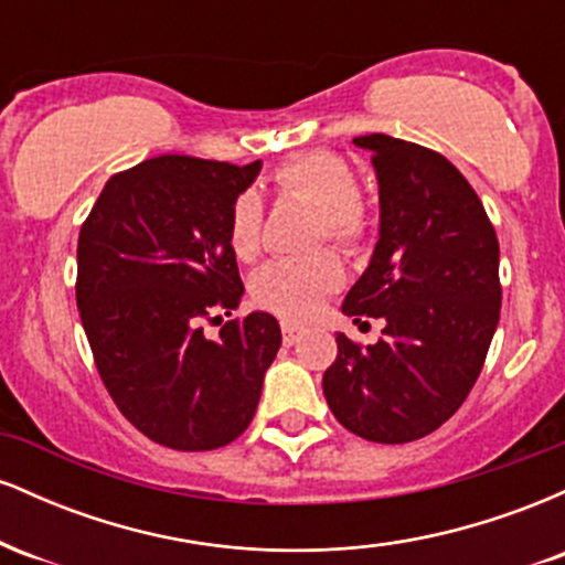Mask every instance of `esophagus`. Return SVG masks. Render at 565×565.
I'll return each instance as SVG.
<instances>
[{
    "label": "esophagus",
    "mask_w": 565,
    "mask_h": 565,
    "mask_svg": "<svg viewBox=\"0 0 565 565\" xmlns=\"http://www.w3.org/2000/svg\"><path fill=\"white\" fill-rule=\"evenodd\" d=\"M281 332H284V345H295V342H300V337H302V329L297 327V323H289V321L281 323Z\"/></svg>",
    "instance_id": "1"
}]
</instances>
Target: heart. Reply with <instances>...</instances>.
Wrapping results in <instances>:
<instances>
[{"instance_id":"b5f03b06","label":"heart","mask_w":565,"mask_h":565,"mask_svg":"<svg viewBox=\"0 0 565 565\" xmlns=\"http://www.w3.org/2000/svg\"><path fill=\"white\" fill-rule=\"evenodd\" d=\"M281 193L319 210V238L329 236L345 249H359L369 233V212L355 196L353 167L332 151H305L284 161L274 172ZM263 201L255 191L233 199L228 212V244L233 255L249 260L260 249ZM345 281V270L332 252L308 260L270 263L252 278V297L260 308L289 321H305Z\"/></svg>"}]
</instances>
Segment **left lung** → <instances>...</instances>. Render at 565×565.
Listing matches in <instances>:
<instances>
[{
  "instance_id": "obj_1",
  "label": "left lung",
  "mask_w": 565,
  "mask_h": 565,
  "mask_svg": "<svg viewBox=\"0 0 565 565\" xmlns=\"http://www.w3.org/2000/svg\"><path fill=\"white\" fill-rule=\"evenodd\" d=\"M380 188L372 260L342 313L382 319L359 348L337 332L323 395L337 423L374 444L438 430L481 374L499 323V242L462 172L436 151L391 135H361Z\"/></svg>"
}]
</instances>
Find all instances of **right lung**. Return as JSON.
<instances>
[{
	"label": "right lung",
	"instance_id": "right-lung-1",
	"mask_svg": "<svg viewBox=\"0 0 565 565\" xmlns=\"http://www.w3.org/2000/svg\"><path fill=\"white\" fill-rule=\"evenodd\" d=\"M260 170L148 159L108 180L79 231L76 305L97 372L129 423L170 449L210 451L242 436L281 348L265 310L217 337L201 327L244 297L228 212Z\"/></svg>",
	"mask_w": 565,
	"mask_h": 565
}]
</instances>
